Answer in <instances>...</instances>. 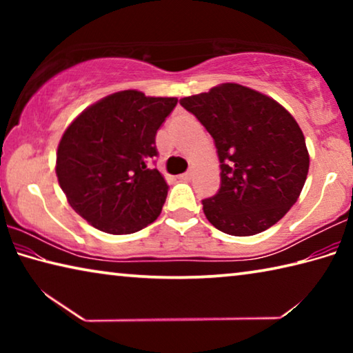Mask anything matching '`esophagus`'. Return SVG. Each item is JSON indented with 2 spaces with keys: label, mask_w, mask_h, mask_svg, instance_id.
Segmentation results:
<instances>
[{
  "label": "esophagus",
  "mask_w": 353,
  "mask_h": 353,
  "mask_svg": "<svg viewBox=\"0 0 353 353\" xmlns=\"http://www.w3.org/2000/svg\"><path fill=\"white\" fill-rule=\"evenodd\" d=\"M191 177H193V171H187V172H183V174L179 176V179H181V181H190Z\"/></svg>",
  "instance_id": "obj_1"
}]
</instances>
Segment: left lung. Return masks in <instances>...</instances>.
Instances as JSON below:
<instances>
[{
	"instance_id": "obj_1",
	"label": "left lung",
	"mask_w": 353,
	"mask_h": 353,
	"mask_svg": "<svg viewBox=\"0 0 353 353\" xmlns=\"http://www.w3.org/2000/svg\"><path fill=\"white\" fill-rule=\"evenodd\" d=\"M213 137L221 187L202 201L208 223L234 236L265 232L282 219L307 181L310 155L301 128L276 99L240 83L181 99Z\"/></svg>"
}]
</instances>
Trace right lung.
Listing matches in <instances>:
<instances>
[{
    "label": "right lung",
    "instance_id": "1",
    "mask_svg": "<svg viewBox=\"0 0 353 353\" xmlns=\"http://www.w3.org/2000/svg\"><path fill=\"white\" fill-rule=\"evenodd\" d=\"M177 98L123 90L82 110L57 146L56 174L71 208L94 229L128 235L154 223L168 183L149 162Z\"/></svg>",
    "mask_w": 353,
    "mask_h": 353
}]
</instances>
